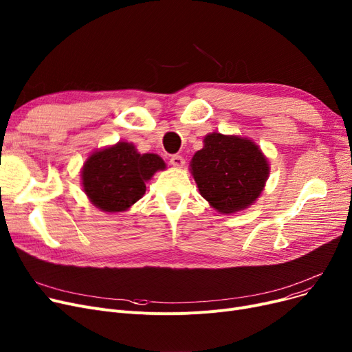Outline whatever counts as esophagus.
<instances>
[{
  "mask_svg": "<svg viewBox=\"0 0 352 352\" xmlns=\"http://www.w3.org/2000/svg\"><path fill=\"white\" fill-rule=\"evenodd\" d=\"M170 162H171V165L177 166V168H182L184 164H186V160H184L181 155H173Z\"/></svg>",
  "mask_w": 352,
  "mask_h": 352,
  "instance_id": "obj_1",
  "label": "esophagus"
}]
</instances>
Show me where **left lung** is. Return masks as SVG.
I'll return each instance as SVG.
<instances>
[{
    "mask_svg": "<svg viewBox=\"0 0 352 352\" xmlns=\"http://www.w3.org/2000/svg\"><path fill=\"white\" fill-rule=\"evenodd\" d=\"M190 166L199 194L221 214L252 206L270 175V164L255 142L219 133L204 137Z\"/></svg>",
    "mask_w": 352,
    "mask_h": 352,
    "instance_id": "1",
    "label": "left lung"
}]
</instances>
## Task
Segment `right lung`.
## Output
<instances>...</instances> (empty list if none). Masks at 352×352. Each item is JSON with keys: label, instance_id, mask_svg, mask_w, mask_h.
<instances>
[{"label": "right lung", "instance_id": "obj_1", "mask_svg": "<svg viewBox=\"0 0 352 352\" xmlns=\"http://www.w3.org/2000/svg\"><path fill=\"white\" fill-rule=\"evenodd\" d=\"M162 170L161 157L140 154L134 144L120 141L88 157L81 171L82 188L101 211L121 212L142 198L145 182Z\"/></svg>", "mask_w": 352, "mask_h": 352}]
</instances>
